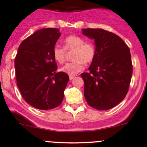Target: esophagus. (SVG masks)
Wrapping results in <instances>:
<instances>
[{"label": "esophagus", "instance_id": "esophagus-1", "mask_svg": "<svg viewBox=\"0 0 147 147\" xmlns=\"http://www.w3.org/2000/svg\"><path fill=\"white\" fill-rule=\"evenodd\" d=\"M75 78V75H69V80H72L74 79Z\"/></svg>", "mask_w": 147, "mask_h": 147}]
</instances>
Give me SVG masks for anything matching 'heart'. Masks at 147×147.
I'll return each mask as SVG.
<instances>
[{
	"instance_id": "heart-1",
	"label": "heart",
	"mask_w": 147,
	"mask_h": 147,
	"mask_svg": "<svg viewBox=\"0 0 147 147\" xmlns=\"http://www.w3.org/2000/svg\"><path fill=\"white\" fill-rule=\"evenodd\" d=\"M63 47L55 45L53 47V55L57 63L63 64L66 60L67 51H73L72 59L73 61L65 64L60 69L62 72L69 75H75L82 71L84 63H90L96 56L97 49L93 42H84L82 38L77 35H69L63 42Z\"/></svg>"
}]
</instances>
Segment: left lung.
<instances>
[{"mask_svg":"<svg viewBox=\"0 0 147 147\" xmlns=\"http://www.w3.org/2000/svg\"><path fill=\"white\" fill-rule=\"evenodd\" d=\"M82 34L94 40L97 49L90 72L81 74L85 100L94 109H112L128 92L133 70L129 48L120 37L105 30L85 28Z\"/></svg>","mask_w":147,"mask_h":147,"instance_id":"1","label":"left lung"}]
</instances>
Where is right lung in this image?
<instances>
[{"label":"right lung","mask_w":147,"mask_h":147,"mask_svg":"<svg viewBox=\"0 0 147 147\" xmlns=\"http://www.w3.org/2000/svg\"><path fill=\"white\" fill-rule=\"evenodd\" d=\"M61 33L57 28L39 30L23 41L15 58L17 85L26 102L47 110L58 107L69 81L67 74L56 72L53 47Z\"/></svg>","instance_id":"obj_1"}]
</instances>
